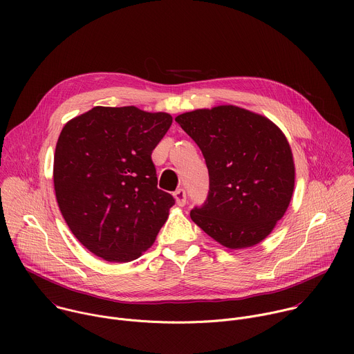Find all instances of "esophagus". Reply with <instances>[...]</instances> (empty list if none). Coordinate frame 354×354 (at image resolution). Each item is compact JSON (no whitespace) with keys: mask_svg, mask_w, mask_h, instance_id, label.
<instances>
[{"mask_svg":"<svg viewBox=\"0 0 354 354\" xmlns=\"http://www.w3.org/2000/svg\"><path fill=\"white\" fill-rule=\"evenodd\" d=\"M174 197H175L176 205H178L179 207H183V206L186 205V192H185L183 189L176 190V192L174 193Z\"/></svg>","mask_w":354,"mask_h":354,"instance_id":"34e87169","label":"esophagus"}]
</instances>
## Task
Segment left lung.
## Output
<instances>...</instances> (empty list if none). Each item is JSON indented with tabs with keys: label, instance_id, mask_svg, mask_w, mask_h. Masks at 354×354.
<instances>
[{
	"label": "left lung",
	"instance_id": "8db88e82",
	"mask_svg": "<svg viewBox=\"0 0 354 354\" xmlns=\"http://www.w3.org/2000/svg\"><path fill=\"white\" fill-rule=\"evenodd\" d=\"M203 153L207 200L190 218L230 249L262 242L291 201L295 168L284 133L268 118L221 105L175 118Z\"/></svg>",
	"mask_w": 354,
	"mask_h": 354
}]
</instances>
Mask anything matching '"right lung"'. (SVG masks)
<instances>
[{"instance_id":"right-lung-1","label":"right lung","mask_w":354,"mask_h":354,"mask_svg":"<svg viewBox=\"0 0 354 354\" xmlns=\"http://www.w3.org/2000/svg\"><path fill=\"white\" fill-rule=\"evenodd\" d=\"M172 124L169 113L95 106L57 140L53 182L60 212L93 255L126 263L154 243L175 198L157 187L151 154Z\"/></svg>"}]
</instances>
